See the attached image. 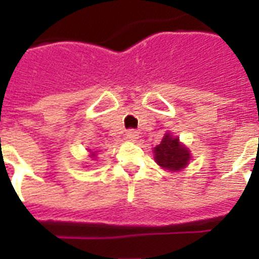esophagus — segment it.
Masks as SVG:
<instances>
[{"instance_id": "obj_1", "label": "esophagus", "mask_w": 259, "mask_h": 259, "mask_svg": "<svg viewBox=\"0 0 259 259\" xmlns=\"http://www.w3.org/2000/svg\"><path fill=\"white\" fill-rule=\"evenodd\" d=\"M126 136H127V138H129L130 141H137L138 137H140V133H138L137 130L130 129V130H127V133H126Z\"/></svg>"}]
</instances>
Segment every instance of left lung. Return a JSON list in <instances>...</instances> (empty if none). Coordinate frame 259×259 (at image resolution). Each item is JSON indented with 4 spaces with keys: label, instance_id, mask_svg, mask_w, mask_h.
I'll return each instance as SVG.
<instances>
[{
    "label": "left lung",
    "instance_id": "obj_1",
    "mask_svg": "<svg viewBox=\"0 0 259 259\" xmlns=\"http://www.w3.org/2000/svg\"><path fill=\"white\" fill-rule=\"evenodd\" d=\"M154 161L168 172H180L187 168L191 160V152L179 137L166 132L160 145L153 149Z\"/></svg>",
    "mask_w": 259,
    "mask_h": 259
}]
</instances>
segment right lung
I'll use <instances>...</instances> for the list:
<instances>
[{
    "label": "right lung",
    "instance_id": "1",
    "mask_svg": "<svg viewBox=\"0 0 259 259\" xmlns=\"http://www.w3.org/2000/svg\"><path fill=\"white\" fill-rule=\"evenodd\" d=\"M89 152H90V157L97 158V154H98V152H99V150H89Z\"/></svg>",
    "mask_w": 259,
    "mask_h": 259
}]
</instances>
